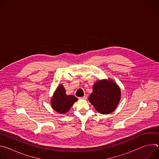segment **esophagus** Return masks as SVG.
<instances>
[{
    "mask_svg": "<svg viewBox=\"0 0 159 159\" xmlns=\"http://www.w3.org/2000/svg\"><path fill=\"white\" fill-rule=\"evenodd\" d=\"M80 99H87V96H84V97H82V98H79Z\"/></svg>",
    "mask_w": 159,
    "mask_h": 159,
    "instance_id": "1",
    "label": "esophagus"
}]
</instances>
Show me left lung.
Returning a JSON list of instances; mask_svg holds the SVG:
<instances>
[{"instance_id": "left-lung-1", "label": "left lung", "mask_w": 159, "mask_h": 159, "mask_svg": "<svg viewBox=\"0 0 159 159\" xmlns=\"http://www.w3.org/2000/svg\"><path fill=\"white\" fill-rule=\"evenodd\" d=\"M120 98V88L114 81L101 80L94 84L89 100L101 114L107 115L115 110Z\"/></svg>"}]
</instances>
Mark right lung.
<instances>
[{
    "label": "right lung",
    "instance_id": "obj_1",
    "mask_svg": "<svg viewBox=\"0 0 159 159\" xmlns=\"http://www.w3.org/2000/svg\"><path fill=\"white\" fill-rule=\"evenodd\" d=\"M77 101V98L74 96L66 95L65 88L62 85H60L54 93L51 104L55 111L61 114H65L70 110Z\"/></svg>",
    "mask_w": 159,
    "mask_h": 159
}]
</instances>
